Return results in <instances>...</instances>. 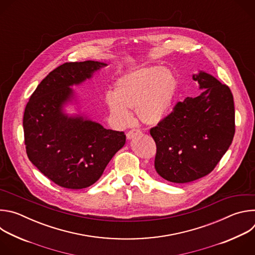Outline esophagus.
Returning <instances> with one entry per match:
<instances>
[{
  "instance_id": "1",
  "label": "esophagus",
  "mask_w": 255,
  "mask_h": 255,
  "mask_svg": "<svg viewBox=\"0 0 255 255\" xmlns=\"http://www.w3.org/2000/svg\"><path fill=\"white\" fill-rule=\"evenodd\" d=\"M137 134H140V130H138V129H132V130H130L127 134H126V136H127V139H131V138H133L135 135H137Z\"/></svg>"
}]
</instances>
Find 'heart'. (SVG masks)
<instances>
[{
    "instance_id": "heart-1",
    "label": "heart",
    "mask_w": 255,
    "mask_h": 255,
    "mask_svg": "<svg viewBox=\"0 0 255 255\" xmlns=\"http://www.w3.org/2000/svg\"><path fill=\"white\" fill-rule=\"evenodd\" d=\"M176 87V80L169 70L156 65L143 67L120 78L115 91L108 92L105 101L118 123L127 122L128 110L135 109L139 121L153 125L167 114Z\"/></svg>"
}]
</instances>
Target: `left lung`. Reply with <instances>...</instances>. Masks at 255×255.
I'll use <instances>...</instances> for the list:
<instances>
[{
  "label": "left lung",
  "mask_w": 255,
  "mask_h": 255,
  "mask_svg": "<svg viewBox=\"0 0 255 255\" xmlns=\"http://www.w3.org/2000/svg\"><path fill=\"white\" fill-rule=\"evenodd\" d=\"M193 79L205 89L202 94L177 102L173 111L150 129L156 144L155 170L170 183H190L209 174L235 134L229 87L203 71Z\"/></svg>",
  "instance_id": "obj_1"
}]
</instances>
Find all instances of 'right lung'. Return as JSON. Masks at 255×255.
Returning a JSON list of instances; mask_svg holds the SVG:
<instances>
[{
	"instance_id": "obj_1",
	"label": "right lung",
	"mask_w": 255,
	"mask_h": 255,
	"mask_svg": "<svg viewBox=\"0 0 255 255\" xmlns=\"http://www.w3.org/2000/svg\"><path fill=\"white\" fill-rule=\"evenodd\" d=\"M104 65L93 60L59 65L38 85L26 105L23 127L28 158L59 187L80 190L92 186L125 144L124 132L62 112V106L74 94L69 87L91 78Z\"/></svg>"
}]
</instances>
